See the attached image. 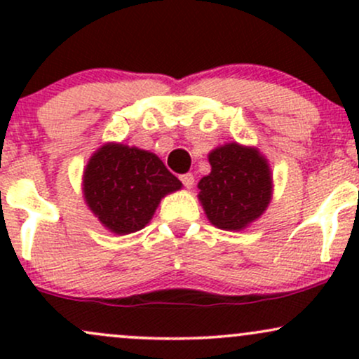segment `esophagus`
I'll list each match as a JSON object with an SVG mask.
<instances>
[{
  "mask_svg": "<svg viewBox=\"0 0 359 359\" xmlns=\"http://www.w3.org/2000/svg\"><path fill=\"white\" fill-rule=\"evenodd\" d=\"M180 180H182V184H184L187 189H191L192 185H194V175H192V174H184V175H180Z\"/></svg>",
  "mask_w": 359,
  "mask_h": 359,
  "instance_id": "obj_1",
  "label": "esophagus"
}]
</instances>
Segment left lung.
I'll use <instances>...</instances> for the list:
<instances>
[{
  "mask_svg": "<svg viewBox=\"0 0 359 359\" xmlns=\"http://www.w3.org/2000/svg\"><path fill=\"white\" fill-rule=\"evenodd\" d=\"M209 175L197 184L209 222L224 231H243L266 211L273 179L265 155L238 142L214 148L208 155Z\"/></svg>",
  "mask_w": 359,
  "mask_h": 359,
  "instance_id": "obj_1",
  "label": "left lung"
}]
</instances>
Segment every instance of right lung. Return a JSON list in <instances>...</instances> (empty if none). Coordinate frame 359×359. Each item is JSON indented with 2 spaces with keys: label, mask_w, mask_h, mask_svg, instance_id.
<instances>
[{
  "label": "right lung",
  "mask_w": 359,
  "mask_h": 359,
  "mask_svg": "<svg viewBox=\"0 0 359 359\" xmlns=\"http://www.w3.org/2000/svg\"><path fill=\"white\" fill-rule=\"evenodd\" d=\"M180 189L182 182L155 154L114 142L97 148L82 174L90 212L119 236L145 228L160 201Z\"/></svg>",
  "instance_id": "1"
}]
</instances>
